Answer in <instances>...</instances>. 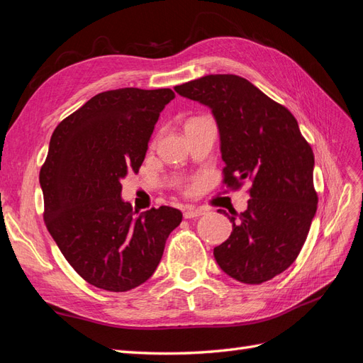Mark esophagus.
<instances>
[{"instance_id": "34e87169", "label": "esophagus", "mask_w": 363, "mask_h": 363, "mask_svg": "<svg viewBox=\"0 0 363 363\" xmlns=\"http://www.w3.org/2000/svg\"><path fill=\"white\" fill-rule=\"evenodd\" d=\"M204 212L201 211V208H196V207H188L186 211L183 212V216L186 219H192V218H196V216H201Z\"/></svg>"}]
</instances>
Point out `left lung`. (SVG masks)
Returning a JSON list of instances; mask_svg holds the SVG:
<instances>
[{
	"label": "left lung",
	"instance_id": "left-lung-1",
	"mask_svg": "<svg viewBox=\"0 0 363 363\" xmlns=\"http://www.w3.org/2000/svg\"><path fill=\"white\" fill-rule=\"evenodd\" d=\"M174 89L212 108L223 184L239 189L251 182L247 211L228 215L233 232L213 248L218 265L238 281H268L298 257L316 212L312 147L288 108L242 77L206 75Z\"/></svg>",
	"mask_w": 363,
	"mask_h": 363
}]
</instances>
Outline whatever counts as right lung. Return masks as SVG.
<instances>
[{"instance_id": "1", "label": "right lung", "mask_w": 363, "mask_h": 363, "mask_svg": "<svg viewBox=\"0 0 363 363\" xmlns=\"http://www.w3.org/2000/svg\"><path fill=\"white\" fill-rule=\"evenodd\" d=\"M175 94L138 87L92 96L54 130L39 182L43 221L82 279L111 292L147 281L182 212L162 206L135 216L121 191L139 172L160 112Z\"/></svg>"}]
</instances>
